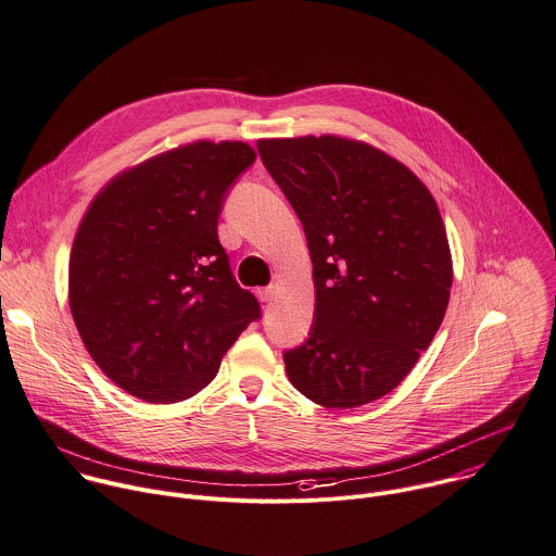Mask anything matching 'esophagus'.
Instances as JSON below:
<instances>
[{
    "label": "esophagus",
    "instance_id": "obj_1",
    "mask_svg": "<svg viewBox=\"0 0 556 556\" xmlns=\"http://www.w3.org/2000/svg\"><path fill=\"white\" fill-rule=\"evenodd\" d=\"M257 299H260L262 303H270V301L275 299V288H273V286L260 288V290H257Z\"/></svg>",
    "mask_w": 556,
    "mask_h": 556
}]
</instances>
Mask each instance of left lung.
<instances>
[{
    "instance_id": "1",
    "label": "left lung",
    "mask_w": 556,
    "mask_h": 556,
    "mask_svg": "<svg viewBox=\"0 0 556 556\" xmlns=\"http://www.w3.org/2000/svg\"><path fill=\"white\" fill-rule=\"evenodd\" d=\"M314 264L307 340L283 351L292 387L325 408L389 395L441 327L452 257L426 185L382 150L342 137L262 139Z\"/></svg>"
}]
</instances>
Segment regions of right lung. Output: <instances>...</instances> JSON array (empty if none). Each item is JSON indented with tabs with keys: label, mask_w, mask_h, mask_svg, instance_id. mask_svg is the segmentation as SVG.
<instances>
[{
	"label": "right lung",
	"mask_w": 556,
	"mask_h": 556,
	"mask_svg": "<svg viewBox=\"0 0 556 556\" xmlns=\"http://www.w3.org/2000/svg\"><path fill=\"white\" fill-rule=\"evenodd\" d=\"M255 152L197 141L113 178L70 257V307L102 371L126 393L174 404L203 391L262 318L218 240L227 194Z\"/></svg>",
	"instance_id": "1"
}]
</instances>
